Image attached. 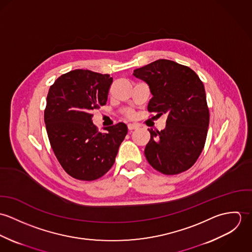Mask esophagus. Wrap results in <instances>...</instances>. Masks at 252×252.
Wrapping results in <instances>:
<instances>
[{
  "instance_id": "34e87169",
  "label": "esophagus",
  "mask_w": 252,
  "mask_h": 252,
  "mask_svg": "<svg viewBox=\"0 0 252 252\" xmlns=\"http://www.w3.org/2000/svg\"><path fill=\"white\" fill-rule=\"evenodd\" d=\"M128 129H129L130 131L136 130V129H138V126L135 125V124H128Z\"/></svg>"
}]
</instances>
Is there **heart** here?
I'll return each mask as SVG.
<instances>
[{"label": "heart", "instance_id": "1", "mask_svg": "<svg viewBox=\"0 0 252 252\" xmlns=\"http://www.w3.org/2000/svg\"><path fill=\"white\" fill-rule=\"evenodd\" d=\"M126 115H127L128 117H132V116L134 115V113H133V111H132V110H128V111L126 112Z\"/></svg>", "mask_w": 252, "mask_h": 252}]
</instances>
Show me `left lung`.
<instances>
[{
  "label": "left lung",
  "mask_w": 252,
  "mask_h": 252,
  "mask_svg": "<svg viewBox=\"0 0 252 252\" xmlns=\"http://www.w3.org/2000/svg\"><path fill=\"white\" fill-rule=\"evenodd\" d=\"M133 74L149 85L153 97L148 103V111L156 113L157 117L168 116L164 130L148 129L146 160L164 175L187 171L205 146L210 123L202 80L189 67L166 59L136 69Z\"/></svg>",
  "instance_id": "left-lung-1"
}]
</instances>
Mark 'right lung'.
<instances>
[{"instance_id": "add662e5", "label": "right lung", "mask_w": 252, "mask_h": 252, "mask_svg": "<svg viewBox=\"0 0 252 252\" xmlns=\"http://www.w3.org/2000/svg\"><path fill=\"white\" fill-rule=\"evenodd\" d=\"M111 83L109 74L74 70L49 88L44 109L47 136L60 165L73 179L91 181L107 174L127 135L125 123L102 133L92 122V111L107 104Z\"/></svg>"}]
</instances>
